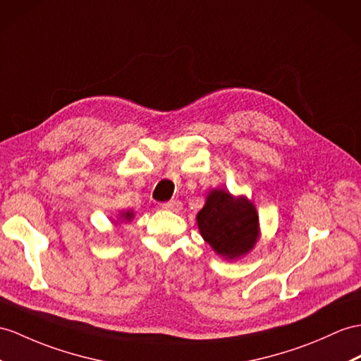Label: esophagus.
<instances>
[{
	"mask_svg": "<svg viewBox=\"0 0 361 361\" xmlns=\"http://www.w3.org/2000/svg\"><path fill=\"white\" fill-rule=\"evenodd\" d=\"M161 207L166 211H174V213H179V211L182 209V202L174 199V200H170V202H165V204H161Z\"/></svg>",
	"mask_w": 361,
	"mask_h": 361,
	"instance_id": "1",
	"label": "esophagus"
}]
</instances>
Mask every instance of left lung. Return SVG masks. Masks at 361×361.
<instances>
[{
  "label": "left lung",
  "instance_id": "8db88e82",
  "mask_svg": "<svg viewBox=\"0 0 361 361\" xmlns=\"http://www.w3.org/2000/svg\"><path fill=\"white\" fill-rule=\"evenodd\" d=\"M196 219L204 240L226 260L245 256L257 243V209L245 196L234 197L225 190H211Z\"/></svg>",
  "mask_w": 361,
  "mask_h": 361
}]
</instances>
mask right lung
<instances>
[{"label": "right lung", "mask_w": 361, "mask_h": 361, "mask_svg": "<svg viewBox=\"0 0 361 361\" xmlns=\"http://www.w3.org/2000/svg\"><path fill=\"white\" fill-rule=\"evenodd\" d=\"M121 219H122V221L130 222L131 219H133V213H131V211H127V213H122V214H121Z\"/></svg>", "instance_id": "obj_1"}]
</instances>
